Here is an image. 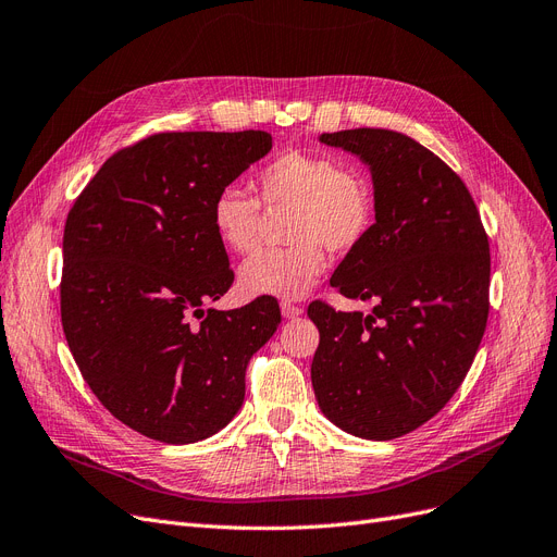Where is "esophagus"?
<instances>
[{"label":"esophagus","mask_w":557,"mask_h":557,"mask_svg":"<svg viewBox=\"0 0 557 557\" xmlns=\"http://www.w3.org/2000/svg\"><path fill=\"white\" fill-rule=\"evenodd\" d=\"M280 310H282V317H284V319H296V317L302 314V307L296 305V302H292V300H282V302H280Z\"/></svg>","instance_id":"esophagus-1"}]
</instances>
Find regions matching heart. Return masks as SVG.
I'll list each match as a JSON object with an SVG mask.
<instances>
[{"mask_svg":"<svg viewBox=\"0 0 557 557\" xmlns=\"http://www.w3.org/2000/svg\"><path fill=\"white\" fill-rule=\"evenodd\" d=\"M257 197L238 185H224L211 201L218 240L232 252H250L259 240L261 206L289 209L284 238L289 245L265 247L238 268L245 296L300 298L321 277L325 250L348 255L372 234L376 199L369 178L339 158L289 149L255 174Z\"/></svg>","mask_w":557,"mask_h":557,"instance_id":"b5f03b06","label":"heart"}]
</instances>
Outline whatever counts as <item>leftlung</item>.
I'll return each instance as SVG.
<instances>
[{
	"label": "left lung",
	"instance_id": "left-lung-1",
	"mask_svg": "<svg viewBox=\"0 0 557 557\" xmlns=\"http://www.w3.org/2000/svg\"><path fill=\"white\" fill-rule=\"evenodd\" d=\"M321 141L372 170L374 230L331 284L374 310L307 307L321 335L314 395L348 434L393 441L434 418L475 360L488 319V236L466 183L420 141L383 128Z\"/></svg>",
	"mask_w": 557,
	"mask_h": 557
}]
</instances>
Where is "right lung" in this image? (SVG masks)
I'll use <instances>...</instances> for the list:
<instances>
[{"label": "right lung", "instance_id": "1", "mask_svg": "<svg viewBox=\"0 0 557 557\" xmlns=\"http://www.w3.org/2000/svg\"><path fill=\"white\" fill-rule=\"evenodd\" d=\"M271 147L263 131L156 133L102 162L69 211L61 325L91 393L141 436H213L277 331L271 296L203 310L234 282L211 201Z\"/></svg>", "mask_w": 557, "mask_h": 557}]
</instances>
